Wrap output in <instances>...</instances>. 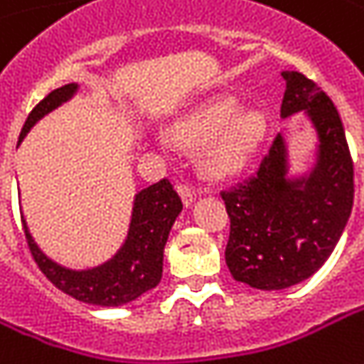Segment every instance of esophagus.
<instances>
[{
    "mask_svg": "<svg viewBox=\"0 0 364 364\" xmlns=\"http://www.w3.org/2000/svg\"><path fill=\"white\" fill-rule=\"evenodd\" d=\"M177 189H179V196H181L183 203H185V205H191L193 200H196V189H193L191 185H187V183H181Z\"/></svg>",
    "mask_w": 364,
    "mask_h": 364,
    "instance_id": "1",
    "label": "esophagus"
}]
</instances>
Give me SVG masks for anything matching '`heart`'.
Here are the masks:
<instances>
[{"instance_id":"obj_1","label":"heart","mask_w":364,"mask_h":364,"mask_svg":"<svg viewBox=\"0 0 364 364\" xmlns=\"http://www.w3.org/2000/svg\"><path fill=\"white\" fill-rule=\"evenodd\" d=\"M266 117L257 109H239V98L216 97L183 115L171 136L183 146H202V164L210 175L239 173L257 152Z\"/></svg>"}]
</instances>
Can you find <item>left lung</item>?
<instances>
[{
    "instance_id": "1",
    "label": "left lung",
    "mask_w": 364,
    "mask_h": 364,
    "mask_svg": "<svg viewBox=\"0 0 364 364\" xmlns=\"http://www.w3.org/2000/svg\"><path fill=\"white\" fill-rule=\"evenodd\" d=\"M282 119L305 111L317 134L315 164L290 177L289 148L278 134L257 171L223 191L230 218L226 266L251 289L282 290L326 264L354 200V168L342 119L330 97L299 72H282Z\"/></svg>"
}]
</instances>
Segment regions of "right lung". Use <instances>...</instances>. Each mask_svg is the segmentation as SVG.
I'll list each match as a JSON object with an SVG mask.
<instances>
[{
  "mask_svg": "<svg viewBox=\"0 0 364 364\" xmlns=\"http://www.w3.org/2000/svg\"><path fill=\"white\" fill-rule=\"evenodd\" d=\"M75 92L77 84H65L49 92L31 111L20 132V139H24L36 121L68 102ZM181 210V198L168 179H162L138 191L134 198L132 223L125 243L119 247V251L111 259L86 269H72L47 257L41 247L34 243L26 220L22 223L34 262L57 289L88 305L121 307L136 301L161 282L164 245L171 226L175 225Z\"/></svg>",
  "mask_w": 364,
  "mask_h": 364,
  "instance_id": "obj_1",
  "label": "right lung"
}]
</instances>
